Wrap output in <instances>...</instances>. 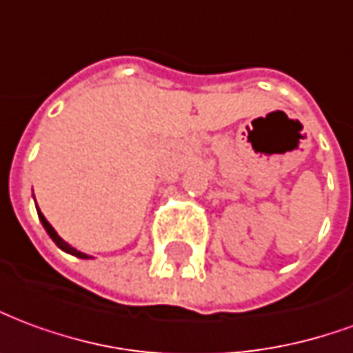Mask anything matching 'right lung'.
<instances>
[{
	"label": "right lung",
	"mask_w": 353,
	"mask_h": 353,
	"mask_svg": "<svg viewBox=\"0 0 353 353\" xmlns=\"http://www.w3.org/2000/svg\"><path fill=\"white\" fill-rule=\"evenodd\" d=\"M37 214H39V221H41V224H43V228L47 230V234H49V236H51L52 241H54V243L59 245V247H61L62 251L70 252V254H74V256H79V259H89V256H87V254H83V252L76 251V249H74V247H70V245L66 243V241H64V239H62V237L59 236V234H57V232H54V228H52L51 224H49V222H47V219H45V216H43V214H41V212H37Z\"/></svg>",
	"instance_id": "1"
}]
</instances>
